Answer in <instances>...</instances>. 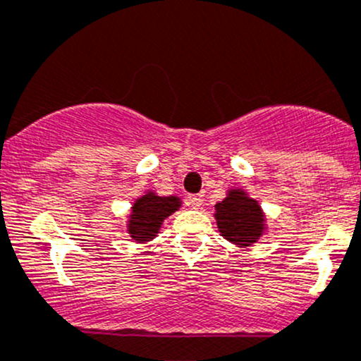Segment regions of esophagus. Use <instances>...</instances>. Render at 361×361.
Instances as JSON below:
<instances>
[{"label": "esophagus", "instance_id": "1", "mask_svg": "<svg viewBox=\"0 0 361 361\" xmlns=\"http://www.w3.org/2000/svg\"><path fill=\"white\" fill-rule=\"evenodd\" d=\"M202 202H204V195H188L186 197V204L193 207V209H200Z\"/></svg>", "mask_w": 361, "mask_h": 361}]
</instances>
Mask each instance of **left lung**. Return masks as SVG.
Here are the masks:
<instances>
[{
    "mask_svg": "<svg viewBox=\"0 0 361 361\" xmlns=\"http://www.w3.org/2000/svg\"><path fill=\"white\" fill-rule=\"evenodd\" d=\"M215 221L224 238L241 247L255 244L264 231L261 207L244 190H231L221 204L215 205Z\"/></svg>",
    "mask_w": 361,
    "mask_h": 361,
    "instance_id": "1",
    "label": "left lung"
}]
</instances>
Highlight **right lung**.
Masks as SVG:
<instances>
[{"label":"right lung","mask_w":361,"mask_h":361,"mask_svg":"<svg viewBox=\"0 0 361 361\" xmlns=\"http://www.w3.org/2000/svg\"><path fill=\"white\" fill-rule=\"evenodd\" d=\"M180 205L178 197H157L154 192L142 195L134 202L132 214L128 215L127 231L130 238L137 243L154 239L164 219L176 212Z\"/></svg>","instance_id":"1"}]
</instances>
